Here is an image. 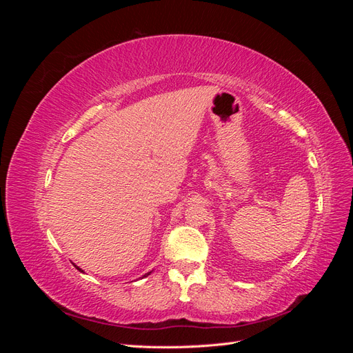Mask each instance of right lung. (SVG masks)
Here are the masks:
<instances>
[{
    "label": "right lung",
    "instance_id": "add662e5",
    "mask_svg": "<svg viewBox=\"0 0 353 353\" xmlns=\"http://www.w3.org/2000/svg\"><path fill=\"white\" fill-rule=\"evenodd\" d=\"M77 268H78V266H77ZM78 270H79V271H81V272H82V270H81V268H78ZM147 275H150V272H148V274H147ZM147 275H145V276H147Z\"/></svg>",
    "mask_w": 353,
    "mask_h": 353
}]
</instances>
